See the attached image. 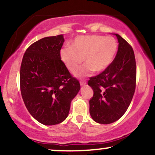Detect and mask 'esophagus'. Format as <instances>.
<instances>
[{"label":"esophagus","instance_id":"34e87169","mask_svg":"<svg viewBox=\"0 0 155 155\" xmlns=\"http://www.w3.org/2000/svg\"><path fill=\"white\" fill-rule=\"evenodd\" d=\"M80 84H81V86L86 84V81H85V80H81V81H80Z\"/></svg>","mask_w":155,"mask_h":155}]
</instances>
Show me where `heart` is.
Here are the masks:
<instances>
[{
  "instance_id": "heart-1",
  "label": "heart",
  "mask_w": 155,
  "mask_h": 155,
  "mask_svg": "<svg viewBox=\"0 0 155 155\" xmlns=\"http://www.w3.org/2000/svg\"><path fill=\"white\" fill-rule=\"evenodd\" d=\"M118 44L114 37L101 35H86L76 37L72 47L65 46L60 50V58L65 67L74 73L84 61L83 67L76 72L83 76L94 72H101L111 65L117 54Z\"/></svg>"
}]
</instances>
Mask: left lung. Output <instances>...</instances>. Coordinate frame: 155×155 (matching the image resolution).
I'll use <instances>...</instances> for the list:
<instances>
[{"instance_id":"left-lung-1","label":"left lung","mask_w":155,"mask_h":155,"mask_svg":"<svg viewBox=\"0 0 155 155\" xmlns=\"http://www.w3.org/2000/svg\"><path fill=\"white\" fill-rule=\"evenodd\" d=\"M114 60L106 70L90 77L88 84L93 90L90 113L94 121L110 124L125 113L132 101L136 84V63L132 47L120 35Z\"/></svg>"}]
</instances>
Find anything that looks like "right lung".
<instances>
[{
    "label": "right lung",
    "mask_w": 155,
    "mask_h": 155,
    "mask_svg": "<svg viewBox=\"0 0 155 155\" xmlns=\"http://www.w3.org/2000/svg\"><path fill=\"white\" fill-rule=\"evenodd\" d=\"M63 34L45 37L26 49L19 81L23 101L29 113L40 123L53 125L63 122L80 84L60 58Z\"/></svg>",
    "instance_id": "add662e5"
}]
</instances>
